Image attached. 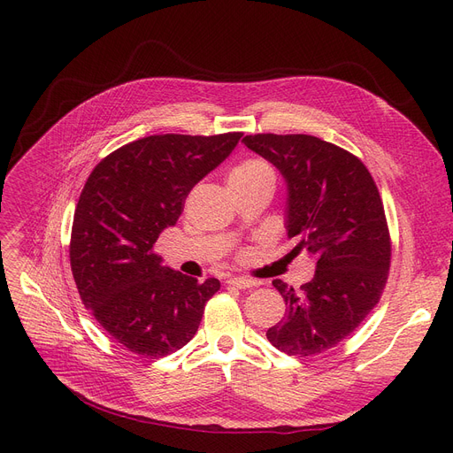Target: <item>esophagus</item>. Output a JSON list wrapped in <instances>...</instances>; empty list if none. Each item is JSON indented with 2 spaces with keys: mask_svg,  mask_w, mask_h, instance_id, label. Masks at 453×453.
Instances as JSON below:
<instances>
[{
  "mask_svg": "<svg viewBox=\"0 0 453 453\" xmlns=\"http://www.w3.org/2000/svg\"><path fill=\"white\" fill-rule=\"evenodd\" d=\"M227 284H231V287H236L241 290H246V288H251V287H257V282L253 279H248V277H231L227 280Z\"/></svg>",
  "mask_w": 453,
  "mask_h": 453,
  "instance_id": "obj_1",
  "label": "esophagus"
}]
</instances>
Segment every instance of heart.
<instances>
[{
	"label": "heart",
	"mask_w": 453,
	"mask_h": 453,
	"mask_svg": "<svg viewBox=\"0 0 453 453\" xmlns=\"http://www.w3.org/2000/svg\"><path fill=\"white\" fill-rule=\"evenodd\" d=\"M263 180H275V174L270 163L260 157H246L239 161L227 174L231 188H244Z\"/></svg>",
	"instance_id": "b5f03b06"
}]
</instances>
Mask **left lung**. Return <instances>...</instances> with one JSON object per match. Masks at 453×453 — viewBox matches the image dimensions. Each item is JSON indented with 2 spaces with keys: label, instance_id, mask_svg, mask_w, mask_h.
Here are the masks:
<instances>
[{
  "label": "left lung",
  "instance_id": "left-lung-1",
  "mask_svg": "<svg viewBox=\"0 0 453 453\" xmlns=\"http://www.w3.org/2000/svg\"><path fill=\"white\" fill-rule=\"evenodd\" d=\"M242 142L287 180L290 255L316 260L299 290L273 280L288 308L266 338L299 358L325 352L360 326L386 288L391 236L378 187L360 157L314 135L255 134Z\"/></svg>",
  "mask_w": 453,
  "mask_h": 453
}]
</instances>
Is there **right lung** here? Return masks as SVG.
<instances>
[{
	"label": "right lung",
	"mask_w": 453,
	"mask_h": 453,
	"mask_svg": "<svg viewBox=\"0 0 453 453\" xmlns=\"http://www.w3.org/2000/svg\"><path fill=\"white\" fill-rule=\"evenodd\" d=\"M241 132L149 135L91 171L73 217L69 263L84 306L141 358H163L200 326L219 279L200 282L161 266L154 246L174 226L187 195L231 154Z\"/></svg>",
	"instance_id": "add662e5"
}]
</instances>
